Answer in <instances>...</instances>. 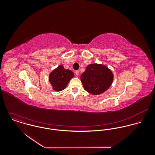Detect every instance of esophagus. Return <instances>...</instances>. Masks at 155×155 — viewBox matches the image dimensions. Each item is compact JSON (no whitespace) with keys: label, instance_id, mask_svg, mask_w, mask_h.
Returning <instances> with one entry per match:
<instances>
[{"label":"esophagus","instance_id":"obj_1","mask_svg":"<svg viewBox=\"0 0 155 155\" xmlns=\"http://www.w3.org/2000/svg\"><path fill=\"white\" fill-rule=\"evenodd\" d=\"M75 74H76V76H79V70H76V71H75Z\"/></svg>","mask_w":155,"mask_h":155}]
</instances>
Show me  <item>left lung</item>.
<instances>
[{
  "label": "left lung",
  "mask_w": 155,
  "mask_h": 155,
  "mask_svg": "<svg viewBox=\"0 0 155 155\" xmlns=\"http://www.w3.org/2000/svg\"><path fill=\"white\" fill-rule=\"evenodd\" d=\"M81 81L85 91L92 95H100L110 88L113 81V74L104 65L91 64L81 74Z\"/></svg>",
  "instance_id": "obj_1"
}]
</instances>
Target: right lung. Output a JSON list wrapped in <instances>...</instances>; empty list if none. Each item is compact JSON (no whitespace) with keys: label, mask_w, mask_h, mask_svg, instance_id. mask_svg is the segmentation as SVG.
<instances>
[{"label":"right lung","mask_w":155,"mask_h":155,"mask_svg":"<svg viewBox=\"0 0 155 155\" xmlns=\"http://www.w3.org/2000/svg\"><path fill=\"white\" fill-rule=\"evenodd\" d=\"M73 77L74 73L71 70H66L63 65H60L50 73L49 81L53 90L58 92L66 88Z\"/></svg>","instance_id":"obj_1"}]
</instances>
